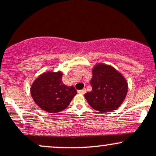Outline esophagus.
<instances>
[{"mask_svg": "<svg viewBox=\"0 0 156 156\" xmlns=\"http://www.w3.org/2000/svg\"><path fill=\"white\" fill-rule=\"evenodd\" d=\"M78 92L79 93V94H85V93H86V89H81V90H78Z\"/></svg>", "mask_w": 156, "mask_h": 156, "instance_id": "34e87169", "label": "esophagus"}]
</instances>
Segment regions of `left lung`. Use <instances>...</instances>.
Instances as JSON below:
<instances>
[{
	"mask_svg": "<svg viewBox=\"0 0 156 156\" xmlns=\"http://www.w3.org/2000/svg\"><path fill=\"white\" fill-rule=\"evenodd\" d=\"M92 90L84 94L90 106L101 113L111 112L120 106L127 95L128 83L115 68L97 64L92 69Z\"/></svg>",
	"mask_w": 156,
	"mask_h": 156,
	"instance_id": "left-lung-1",
	"label": "left lung"
}]
</instances>
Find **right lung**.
<instances>
[{"instance_id":"right-lung-1","label":"right lung","mask_w":156,"mask_h":156,"mask_svg":"<svg viewBox=\"0 0 156 156\" xmlns=\"http://www.w3.org/2000/svg\"><path fill=\"white\" fill-rule=\"evenodd\" d=\"M62 72H46L36 79L31 87L35 103L42 110L57 113L65 109L77 94L76 89L62 82Z\"/></svg>"}]
</instances>
